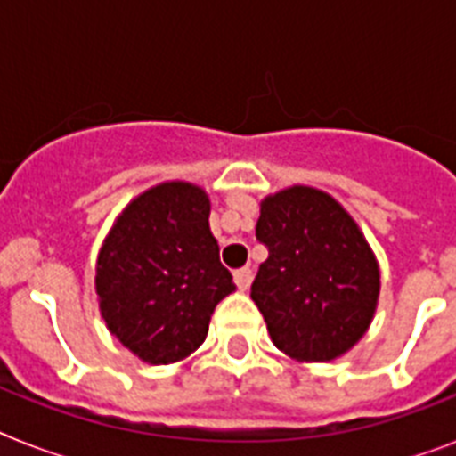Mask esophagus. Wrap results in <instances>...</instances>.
Listing matches in <instances>:
<instances>
[{
  "label": "esophagus",
  "instance_id": "esophagus-1",
  "mask_svg": "<svg viewBox=\"0 0 456 456\" xmlns=\"http://www.w3.org/2000/svg\"><path fill=\"white\" fill-rule=\"evenodd\" d=\"M234 281L236 286L241 289V291H248L250 281H253V272L248 270V267H241V270L234 272Z\"/></svg>",
  "mask_w": 456,
  "mask_h": 456
}]
</instances>
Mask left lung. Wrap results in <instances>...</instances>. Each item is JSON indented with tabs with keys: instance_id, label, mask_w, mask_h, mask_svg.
Wrapping results in <instances>:
<instances>
[{
	"instance_id": "8db88e82",
	"label": "left lung",
	"mask_w": 456,
	"mask_h": 456,
	"mask_svg": "<svg viewBox=\"0 0 456 456\" xmlns=\"http://www.w3.org/2000/svg\"><path fill=\"white\" fill-rule=\"evenodd\" d=\"M270 256L250 286L272 343L296 362H331L369 331L381 293L374 250L331 193L293 184L260 200Z\"/></svg>"
}]
</instances>
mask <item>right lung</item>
<instances>
[{"mask_svg":"<svg viewBox=\"0 0 456 456\" xmlns=\"http://www.w3.org/2000/svg\"><path fill=\"white\" fill-rule=\"evenodd\" d=\"M208 217L206 189L160 182L123 208L99 248L102 319L146 364H175L196 353L217 303L236 291Z\"/></svg>","mask_w":456,"mask_h":456,"instance_id":"right-lung-1","label":"right lung"}]
</instances>
